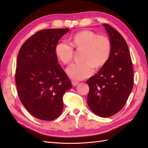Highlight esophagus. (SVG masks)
<instances>
[{
	"mask_svg": "<svg viewBox=\"0 0 148 148\" xmlns=\"http://www.w3.org/2000/svg\"><path fill=\"white\" fill-rule=\"evenodd\" d=\"M79 83L77 81H75V80H72V82H71V84H72L73 86H77V85Z\"/></svg>",
	"mask_w": 148,
	"mask_h": 148,
	"instance_id": "obj_1",
	"label": "esophagus"
}]
</instances>
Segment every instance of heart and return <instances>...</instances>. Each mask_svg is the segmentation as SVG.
<instances>
[{"mask_svg": "<svg viewBox=\"0 0 148 148\" xmlns=\"http://www.w3.org/2000/svg\"><path fill=\"white\" fill-rule=\"evenodd\" d=\"M83 49L81 64H73L66 69L70 77L83 79L91 76L95 67L98 69L109 60L112 52L110 39L104 35H99L93 31L83 30L71 38V44L62 41L56 47V54L60 62L69 64L72 61L74 49Z\"/></svg>", "mask_w": 148, "mask_h": 148, "instance_id": "obj_1", "label": "heart"}]
</instances>
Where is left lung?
I'll return each mask as SVG.
<instances>
[{
	"label": "left lung",
	"instance_id": "8db88e82",
	"mask_svg": "<svg viewBox=\"0 0 148 148\" xmlns=\"http://www.w3.org/2000/svg\"><path fill=\"white\" fill-rule=\"evenodd\" d=\"M112 44L109 60L89 78L88 104L94 113L109 117L122 109L133 87V64L125 39L109 25L104 24Z\"/></svg>",
	"mask_w": 148,
	"mask_h": 148
}]
</instances>
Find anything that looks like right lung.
Segmentation results:
<instances>
[{
    "instance_id": "add662e5",
    "label": "right lung",
    "mask_w": 148,
    "mask_h": 148,
    "mask_svg": "<svg viewBox=\"0 0 148 148\" xmlns=\"http://www.w3.org/2000/svg\"><path fill=\"white\" fill-rule=\"evenodd\" d=\"M69 28L40 30L26 41L17 58L15 82L20 99L34 117L57 119L63 110V96L72 87L58 64L56 47Z\"/></svg>"
}]
</instances>
